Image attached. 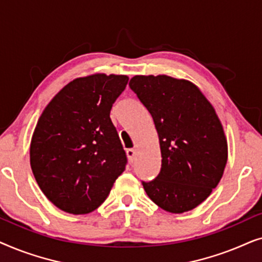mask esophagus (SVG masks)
Listing matches in <instances>:
<instances>
[{"label":"esophagus","mask_w":262,"mask_h":262,"mask_svg":"<svg viewBox=\"0 0 262 262\" xmlns=\"http://www.w3.org/2000/svg\"><path fill=\"white\" fill-rule=\"evenodd\" d=\"M126 155H127V159L130 162L132 163L135 161V156H136V150L135 149H127L126 150Z\"/></svg>","instance_id":"34e87169"}]
</instances>
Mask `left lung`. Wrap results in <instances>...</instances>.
I'll return each mask as SVG.
<instances>
[{"label":"left lung","mask_w":262,"mask_h":262,"mask_svg":"<svg viewBox=\"0 0 262 262\" xmlns=\"http://www.w3.org/2000/svg\"><path fill=\"white\" fill-rule=\"evenodd\" d=\"M128 85L151 114L162 156L156 179L142 181L146 194L168 212L193 210L216 188L227 164L228 143L216 111L187 80L137 75Z\"/></svg>","instance_id":"8db88e82"}]
</instances>
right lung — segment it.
Masks as SVG:
<instances>
[{
    "instance_id": "1",
    "label": "right lung",
    "mask_w": 262,
    "mask_h": 262,
    "mask_svg": "<svg viewBox=\"0 0 262 262\" xmlns=\"http://www.w3.org/2000/svg\"><path fill=\"white\" fill-rule=\"evenodd\" d=\"M127 81L113 74L76 78L39 118L31 141V168L46 198L64 212L98 209L125 170L126 154L110 113Z\"/></svg>"
}]
</instances>
